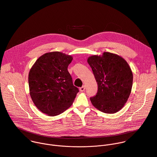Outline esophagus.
Listing matches in <instances>:
<instances>
[{
    "instance_id": "obj_1",
    "label": "esophagus",
    "mask_w": 157,
    "mask_h": 157,
    "mask_svg": "<svg viewBox=\"0 0 157 157\" xmlns=\"http://www.w3.org/2000/svg\"><path fill=\"white\" fill-rule=\"evenodd\" d=\"M85 89H86V86H82V87H81L79 88V90L81 92H84L85 91Z\"/></svg>"
}]
</instances>
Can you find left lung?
<instances>
[{
    "label": "left lung",
    "instance_id": "obj_1",
    "mask_svg": "<svg viewBox=\"0 0 157 157\" xmlns=\"http://www.w3.org/2000/svg\"><path fill=\"white\" fill-rule=\"evenodd\" d=\"M98 83V92L92 104L104 113L114 114L126 103L132 90L133 74L127 61L117 55L104 52L102 56L89 57Z\"/></svg>",
    "mask_w": 157,
    "mask_h": 157
}]
</instances>
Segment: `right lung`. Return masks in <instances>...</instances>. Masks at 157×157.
Here are the masks:
<instances>
[{
	"label": "right lung",
	"mask_w": 157,
	"mask_h": 157,
	"mask_svg": "<svg viewBox=\"0 0 157 157\" xmlns=\"http://www.w3.org/2000/svg\"><path fill=\"white\" fill-rule=\"evenodd\" d=\"M72 60L71 56L54 52L41 56L32 67L29 75L30 94L43 113L59 115L74 102L79 89L68 71Z\"/></svg>",
	"instance_id": "1"
}]
</instances>
